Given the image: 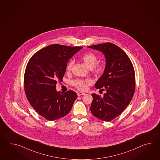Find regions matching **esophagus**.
I'll return each mask as SVG.
<instances>
[{
    "label": "esophagus",
    "instance_id": "obj_1",
    "mask_svg": "<svg viewBox=\"0 0 160 160\" xmlns=\"http://www.w3.org/2000/svg\"><path fill=\"white\" fill-rule=\"evenodd\" d=\"M77 95H78V96L85 95V92H78L77 93Z\"/></svg>",
    "mask_w": 160,
    "mask_h": 160
}]
</instances>
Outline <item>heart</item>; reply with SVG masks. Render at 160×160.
I'll list each match as a JSON object with an SVG mask.
<instances>
[{"mask_svg":"<svg viewBox=\"0 0 160 160\" xmlns=\"http://www.w3.org/2000/svg\"><path fill=\"white\" fill-rule=\"evenodd\" d=\"M82 59L87 65L88 68H91L92 72L96 74H100L102 73L105 68V64L103 62L97 63L98 58L97 55L92 52H88L83 55ZM74 60H70L66 65V70L67 72H70L72 70V66L74 65ZM91 81L89 79H77L72 82V84L76 88L81 90H85L87 88V85L90 84Z\"/></svg>","mask_w":160,"mask_h":160,"instance_id":"1","label":"heart"}]
</instances>
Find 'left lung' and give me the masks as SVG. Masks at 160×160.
<instances>
[{
    "mask_svg": "<svg viewBox=\"0 0 160 160\" xmlns=\"http://www.w3.org/2000/svg\"><path fill=\"white\" fill-rule=\"evenodd\" d=\"M88 48L102 52L105 68L95 83V88H103V97L92 93V114L103 121L119 116L129 105L135 90V72L132 63L121 48L112 43L93 45ZM103 90V89H101Z\"/></svg>",
    "mask_w": 160,
    "mask_h": 160,
    "instance_id": "obj_1",
    "label": "left lung"
}]
</instances>
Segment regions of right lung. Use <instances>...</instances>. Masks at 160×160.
<instances>
[{
    "label": "right lung",
    "mask_w": 160,
    "mask_h": 160,
    "mask_svg": "<svg viewBox=\"0 0 160 160\" xmlns=\"http://www.w3.org/2000/svg\"><path fill=\"white\" fill-rule=\"evenodd\" d=\"M82 48L51 44L35 53L28 62L25 93L31 105L44 118L54 121L70 112L77 93L72 90L61 93L56 85L62 81L69 59Z\"/></svg>",
    "instance_id": "1"
}]
</instances>
